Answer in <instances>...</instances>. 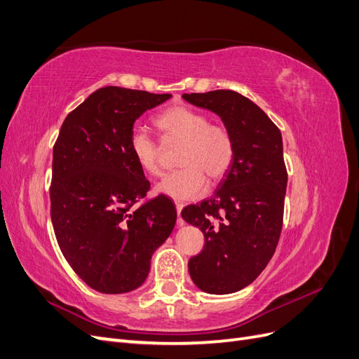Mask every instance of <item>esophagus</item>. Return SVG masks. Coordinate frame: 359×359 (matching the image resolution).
I'll use <instances>...</instances> for the list:
<instances>
[{
	"label": "esophagus",
	"mask_w": 359,
	"mask_h": 359,
	"mask_svg": "<svg viewBox=\"0 0 359 359\" xmlns=\"http://www.w3.org/2000/svg\"><path fill=\"white\" fill-rule=\"evenodd\" d=\"M177 206V212H178V226H184V220L181 219V211L184 208V203L182 202H175Z\"/></svg>",
	"instance_id": "esophagus-1"
}]
</instances>
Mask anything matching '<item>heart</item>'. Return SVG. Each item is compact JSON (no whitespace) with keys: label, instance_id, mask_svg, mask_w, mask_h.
Instances as JSON below:
<instances>
[{"label":"heart","instance_id":"b5f03b06","mask_svg":"<svg viewBox=\"0 0 359 359\" xmlns=\"http://www.w3.org/2000/svg\"><path fill=\"white\" fill-rule=\"evenodd\" d=\"M154 124L165 142H181L178 165L157 184V191L178 201L194 199L205 190V177L219 182L229 172L235 158V142L229 130L210 124L205 114L177 104L163 111ZM128 151L139 169L149 177L161 173L160 148L144 130L135 128L128 137Z\"/></svg>","mask_w":359,"mask_h":359}]
</instances>
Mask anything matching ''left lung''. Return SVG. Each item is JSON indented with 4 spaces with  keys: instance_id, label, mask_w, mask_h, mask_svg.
Instances as JSON below:
<instances>
[{
    "instance_id": "8db88e82",
    "label": "left lung",
    "mask_w": 359,
    "mask_h": 359,
    "mask_svg": "<svg viewBox=\"0 0 359 359\" xmlns=\"http://www.w3.org/2000/svg\"><path fill=\"white\" fill-rule=\"evenodd\" d=\"M184 100L219 115L235 142V158L214 196L182 210L205 236L189 260L201 290L226 295L247 287L273 257L283 226L287 172L278 127L240 93L184 94Z\"/></svg>"
}]
</instances>
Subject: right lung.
<instances>
[{"label": "right lung", "mask_w": 359, "mask_h": 359, "mask_svg": "<svg viewBox=\"0 0 359 359\" xmlns=\"http://www.w3.org/2000/svg\"><path fill=\"white\" fill-rule=\"evenodd\" d=\"M170 97L104 86L61 126L53 147L50 219L64 257L97 292L142 286L151 257L175 226V205L163 194L136 206L149 181L128 151L136 119Z\"/></svg>", "instance_id": "add662e5"}]
</instances>
